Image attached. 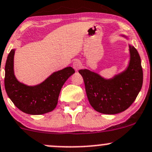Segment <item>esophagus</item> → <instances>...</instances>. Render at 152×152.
I'll return each mask as SVG.
<instances>
[{
    "instance_id": "34e87169",
    "label": "esophagus",
    "mask_w": 152,
    "mask_h": 152,
    "mask_svg": "<svg viewBox=\"0 0 152 152\" xmlns=\"http://www.w3.org/2000/svg\"><path fill=\"white\" fill-rule=\"evenodd\" d=\"M81 66H82V64H81L80 60H76L73 63V68H74L76 71H78V70L80 69Z\"/></svg>"
}]
</instances>
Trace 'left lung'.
Returning a JSON list of instances; mask_svg holds the SVG:
<instances>
[{"label": "left lung", "instance_id": "1", "mask_svg": "<svg viewBox=\"0 0 152 152\" xmlns=\"http://www.w3.org/2000/svg\"><path fill=\"white\" fill-rule=\"evenodd\" d=\"M129 48L128 67L111 79H105L87 69L79 71L89 103L95 111L105 114H119L127 109L138 96L143 84L141 61L137 49L130 45Z\"/></svg>", "mask_w": 152, "mask_h": 152}]
</instances>
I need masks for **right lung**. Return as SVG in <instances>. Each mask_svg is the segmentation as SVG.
I'll use <instances>...</instances> for the list:
<instances>
[{
	"label": "right lung",
	"instance_id": "obj_1",
	"mask_svg": "<svg viewBox=\"0 0 152 152\" xmlns=\"http://www.w3.org/2000/svg\"><path fill=\"white\" fill-rule=\"evenodd\" d=\"M14 52L15 49H12L9 52L5 66L4 85L8 96L20 111L26 114L40 115L53 111L62 87L75 73L74 69L67 67L53 73L40 84L25 85L14 76Z\"/></svg>",
	"mask_w": 152,
	"mask_h": 152
}]
</instances>
